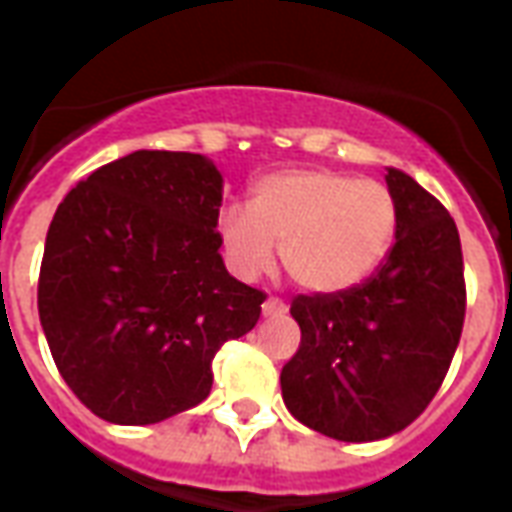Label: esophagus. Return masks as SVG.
<instances>
[{
    "label": "esophagus",
    "instance_id": "esophagus-1",
    "mask_svg": "<svg viewBox=\"0 0 512 512\" xmlns=\"http://www.w3.org/2000/svg\"><path fill=\"white\" fill-rule=\"evenodd\" d=\"M288 312V304L282 299H274V296H268L263 301V315H285Z\"/></svg>",
    "mask_w": 512,
    "mask_h": 512
}]
</instances>
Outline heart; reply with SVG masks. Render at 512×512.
I'll use <instances>...</instances> for the list:
<instances>
[{"mask_svg":"<svg viewBox=\"0 0 512 512\" xmlns=\"http://www.w3.org/2000/svg\"><path fill=\"white\" fill-rule=\"evenodd\" d=\"M397 202L389 186L334 169H285L260 178L249 202L219 213L227 266L257 279L274 263L299 288L332 296L376 274L397 235Z\"/></svg>","mask_w":512,"mask_h":512,"instance_id":"heart-1","label":"heart"}]
</instances>
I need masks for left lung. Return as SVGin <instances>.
Segmentation results:
<instances>
[{"label":"left lung","instance_id":"8db88e82","mask_svg":"<svg viewBox=\"0 0 512 512\" xmlns=\"http://www.w3.org/2000/svg\"><path fill=\"white\" fill-rule=\"evenodd\" d=\"M397 235L376 274L332 296H296L301 345L282 367V400L337 441H378L411 425L450 370L466 315L458 227L433 194L386 172Z\"/></svg>","mask_w":512,"mask_h":512}]
</instances>
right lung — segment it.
I'll return each instance as SVG.
<instances>
[{
    "instance_id": "1",
    "label": "right lung",
    "mask_w": 512,
    "mask_h": 512,
    "mask_svg": "<svg viewBox=\"0 0 512 512\" xmlns=\"http://www.w3.org/2000/svg\"><path fill=\"white\" fill-rule=\"evenodd\" d=\"M222 183L200 153L136 150L79 180L54 213L40 326L95 417L153 425L197 406L216 351L255 329L266 293L219 255Z\"/></svg>"
}]
</instances>
